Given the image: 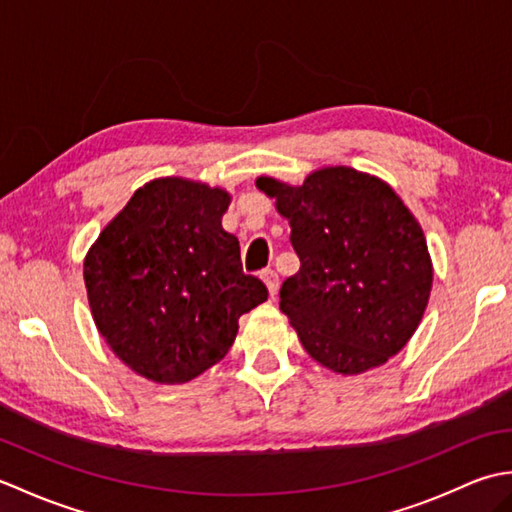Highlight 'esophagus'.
Segmentation results:
<instances>
[{
  "instance_id": "1",
  "label": "esophagus",
  "mask_w": 512,
  "mask_h": 512,
  "mask_svg": "<svg viewBox=\"0 0 512 512\" xmlns=\"http://www.w3.org/2000/svg\"><path fill=\"white\" fill-rule=\"evenodd\" d=\"M259 277H262L264 286L268 288L270 299H275V297H277V290H279V277H277L275 270H264V273L259 275Z\"/></svg>"
}]
</instances>
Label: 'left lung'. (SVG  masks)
I'll return each mask as SVG.
<instances>
[{
	"instance_id": "obj_1",
	"label": "left lung",
	"mask_w": 512,
	"mask_h": 512,
	"mask_svg": "<svg viewBox=\"0 0 512 512\" xmlns=\"http://www.w3.org/2000/svg\"><path fill=\"white\" fill-rule=\"evenodd\" d=\"M290 224L301 268L279 308L314 361L343 376L385 365L427 310L433 264L416 217L372 173L332 165L301 184L255 180Z\"/></svg>"
}]
</instances>
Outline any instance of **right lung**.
I'll list each match as a JSON object with an SVG mask.
<instances>
[{
	"mask_svg": "<svg viewBox=\"0 0 512 512\" xmlns=\"http://www.w3.org/2000/svg\"><path fill=\"white\" fill-rule=\"evenodd\" d=\"M231 193L180 176L149 180L83 262L92 319L110 350L147 380L180 385L222 361L239 317L268 299L222 228Z\"/></svg>",
	"mask_w": 512,
	"mask_h": 512,
	"instance_id": "right-lung-1",
	"label": "right lung"
}]
</instances>
